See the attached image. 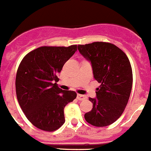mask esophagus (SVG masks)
Segmentation results:
<instances>
[{
  "label": "esophagus",
  "instance_id": "34e87169",
  "mask_svg": "<svg viewBox=\"0 0 151 151\" xmlns=\"http://www.w3.org/2000/svg\"><path fill=\"white\" fill-rule=\"evenodd\" d=\"M77 99L79 100V101H84V100L87 99V97H85V95H82V94H77Z\"/></svg>",
  "mask_w": 151,
  "mask_h": 151
}]
</instances>
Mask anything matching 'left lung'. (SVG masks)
<instances>
[{"instance_id": "obj_1", "label": "left lung", "mask_w": 151, "mask_h": 151, "mask_svg": "<svg viewBox=\"0 0 151 151\" xmlns=\"http://www.w3.org/2000/svg\"><path fill=\"white\" fill-rule=\"evenodd\" d=\"M80 54L91 63L94 77L101 83L97 98L85 120L96 127H104L118 119L125 110L132 88V69L127 55L109 42L78 45Z\"/></svg>"}]
</instances>
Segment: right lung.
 <instances>
[{"instance_id":"add662e5","label":"right lung","mask_w":151,"mask_h":151,"mask_svg":"<svg viewBox=\"0 0 151 151\" xmlns=\"http://www.w3.org/2000/svg\"><path fill=\"white\" fill-rule=\"evenodd\" d=\"M77 50V45L43 46L28 53L16 76V93L21 109L36 128L54 132L65 122L64 107L76 98L73 91L58 87L57 74Z\"/></svg>"}]
</instances>
